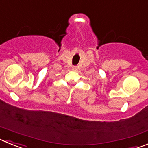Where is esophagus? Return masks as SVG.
<instances>
[{"mask_svg":"<svg viewBox=\"0 0 148 148\" xmlns=\"http://www.w3.org/2000/svg\"><path fill=\"white\" fill-rule=\"evenodd\" d=\"M78 70V68H77L76 66H74L73 67V70H74V71H76V70Z\"/></svg>","mask_w":148,"mask_h":148,"instance_id":"obj_1","label":"esophagus"}]
</instances>
